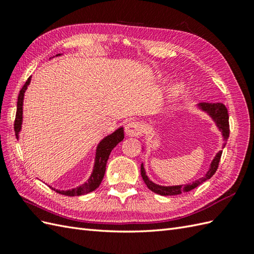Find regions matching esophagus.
<instances>
[{"mask_svg":"<svg viewBox=\"0 0 254 254\" xmlns=\"http://www.w3.org/2000/svg\"><path fill=\"white\" fill-rule=\"evenodd\" d=\"M126 133L128 136H138L142 133V124L137 121H130L126 126Z\"/></svg>","mask_w":254,"mask_h":254,"instance_id":"34e87169","label":"esophagus"}]
</instances>
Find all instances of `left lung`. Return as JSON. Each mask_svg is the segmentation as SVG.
Segmentation results:
<instances>
[{
  "label": "left lung",
  "mask_w": 254,
  "mask_h": 254,
  "mask_svg": "<svg viewBox=\"0 0 254 254\" xmlns=\"http://www.w3.org/2000/svg\"><path fill=\"white\" fill-rule=\"evenodd\" d=\"M199 107H201L204 111H206L208 115L214 119V121L216 122L217 127H219V130L223 132L224 139L225 141H227V138L229 137V132H230L229 131V116H228L227 108H226L225 105L222 104V102H201V104H199ZM222 153H223V150H219L217 155L215 156L213 163H212V165H210V168L207 171V174L205 175V177L201 178V179L195 181V182H193L192 185H188L185 187L183 186L161 187L158 185H155L154 182H152L148 179L146 174H145L143 165L141 166V175H142L145 185L147 186V188L150 191L160 194V195H178V194L191 191V190H193V189L198 187L199 185H202L203 182L210 179V178L214 176V174L216 172V170L218 168L220 157H222Z\"/></svg>",
  "instance_id": "left-lung-1"
}]
</instances>
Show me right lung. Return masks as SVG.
Instances as JSON below:
<instances>
[{
    "mask_svg": "<svg viewBox=\"0 0 254 254\" xmlns=\"http://www.w3.org/2000/svg\"><path fill=\"white\" fill-rule=\"evenodd\" d=\"M58 56H60V55H58ZM30 78H31V76L28 77L27 82L24 84L23 88L20 89L19 95H18V99H17V110H16V117H15V121H14V131L16 134V137L17 138H18V133L20 131V127H21V121H23L24 94H25V90L27 89V86H28L30 83ZM123 138H124V131H123V127H120V128H118L115 133L108 135L99 143L98 147H97V152H96V160H95V167H94L93 175L90 176L87 182H85L84 185L73 189V190H68V191L55 190V191H57L60 194H63V195H67V196H79V195H83V194L94 191L95 189H97L100 186L102 179H104L105 171H106V165H107L108 158H109L111 150L115 148Z\"/></svg>",
    "mask_w": 254,
    "mask_h": 254,
    "instance_id": "1",
    "label": "right lung"
}]
</instances>
